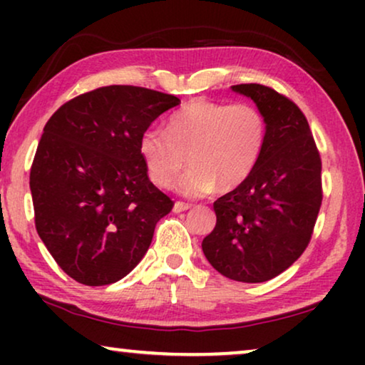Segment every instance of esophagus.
<instances>
[{
  "label": "esophagus",
  "instance_id": "obj_1",
  "mask_svg": "<svg viewBox=\"0 0 365 365\" xmlns=\"http://www.w3.org/2000/svg\"><path fill=\"white\" fill-rule=\"evenodd\" d=\"M191 207H192L191 204L182 202V201H176V202H174L173 211H174V212H184V211H187V209H191Z\"/></svg>",
  "mask_w": 365,
  "mask_h": 365
}]
</instances>
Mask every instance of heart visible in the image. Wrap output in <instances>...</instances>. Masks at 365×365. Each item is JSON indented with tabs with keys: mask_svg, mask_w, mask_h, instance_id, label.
I'll list each match as a JSON object with an SVG mask.
<instances>
[{
	"mask_svg": "<svg viewBox=\"0 0 365 365\" xmlns=\"http://www.w3.org/2000/svg\"><path fill=\"white\" fill-rule=\"evenodd\" d=\"M266 138V116L256 104L194 99L168 118V133L148 128L139 139V153L149 179L163 189L173 187L187 156L192 168L178 189L199 197L216 186L231 191L247 181Z\"/></svg>",
	"mask_w": 365,
	"mask_h": 365,
	"instance_id": "1",
	"label": "heart"
}]
</instances>
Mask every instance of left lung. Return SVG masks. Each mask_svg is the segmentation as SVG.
Returning a JSON list of instances; mask_svg holds the SVG:
<instances>
[{
	"label": "left lung",
	"instance_id": "left-lung-1",
	"mask_svg": "<svg viewBox=\"0 0 365 365\" xmlns=\"http://www.w3.org/2000/svg\"><path fill=\"white\" fill-rule=\"evenodd\" d=\"M267 121L254 173L214 202L216 227L204 237L211 266L232 281L266 282L291 267L311 242L322 204V163L304 113L264 84H236Z\"/></svg>",
	"mask_w": 365,
	"mask_h": 365
}]
</instances>
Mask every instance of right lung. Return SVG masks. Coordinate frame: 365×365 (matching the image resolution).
<instances>
[{"instance_id":"add662e5","label":"right lung","mask_w":365,"mask_h":365,"mask_svg":"<svg viewBox=\"0 0 365 365\" xmlns=\"http://www.w3.org/2000/svg\"><path fill=\"white\" fill-rule=\"evenodd\" d=\"M181 103L173 94L113 84L64 103L34 154V226L54 261L84 286H106L138 266L171 197L149 181L139 139Z\"/></svg>"}]
</instances>
